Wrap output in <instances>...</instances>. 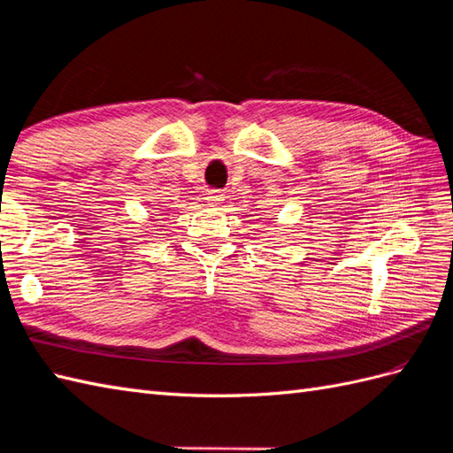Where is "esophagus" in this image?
<instances>
[{
  "mask_svg": "<svg viewBox=\"0 0 453 453\" xmlns=\"http://www.w3.org/2000/svg\"><path fill=\"white\" fill-rule=\"evenodd\" d=\"M224 196L222 195H218V191H208V196H206V201H208V204H212V206H216V204H219V201H222Z\"/></svg>",
  "mask_w": 453,
  "mask_h": 453,
  "instance_id": "34e87169",
  "label": "esophagus"
}]
</instances>
